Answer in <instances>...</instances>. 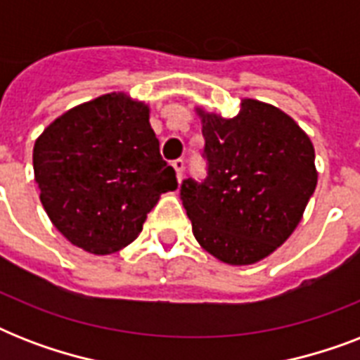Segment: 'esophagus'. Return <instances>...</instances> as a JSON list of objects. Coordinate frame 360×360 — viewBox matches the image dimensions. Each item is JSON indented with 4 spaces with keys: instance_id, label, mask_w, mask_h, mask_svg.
<instances>
[{
    "instance_id": "34e87169",
    "label": "esophagus",
    "mask_w": 360,
    "mask_h": 360,
    "mask_svg": "<svg viewBox=\"0 0 360 360\" xmlns=\"http://www.w3.org/2000/svg\"><path fill=\"white\" fill-rule=\"evenodd\" d=\"M172 166H174L175 174H177V179H183V169H185V160L183 158H177V160H174L172 162Z\"/></svg>"
}]
</instances>
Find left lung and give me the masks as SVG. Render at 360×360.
<instances>
[{
  "label": "left lung",
  "instance_id": "left-lung-1",
  "mask_svg": "<svg viewBox=\"0 0 360 360\" xmlns=\"http://www.w3.org/2000/svg\"><path fill=\"white\" fill-rule=\"evenodd\" d=\"M209 175L186 179L181 200L203 250L252 265L295 231L318 185L308 134L273 104L243 98L236 117L196 108Z\"/></svg>",
  "mask_w": 360,
  "mask_h": 360
}]
</instances>
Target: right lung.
I'll use <instances>...</instances> for the list:
<instances>
[{"label":"right lung","instance_id":"add662e5","mask_svg":"<svg viewBox=\"0 0 360 360\" xmlns=\"http://www.w3.org/2000/svg\"><path fill=\"white\" fill-rule=\"evenodd\" d=\"M33 172L52 224L97 256L130 245L160 194L177 188L149 106L121 91L78 104L48 124L35 140Z\"/></svg>","mask_w":360,"mask_h":360}]
</instances>
